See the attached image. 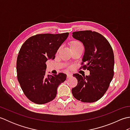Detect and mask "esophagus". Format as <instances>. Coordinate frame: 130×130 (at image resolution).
I'll return each instance as SVG.
<instances>
[{"mask_svg": "<svg viewBox=\"0 0 130 130\" xmlns=\"http://www.w3.org/2000/svg\"><path fill=\"white\" fill-rule=\"evenodd\" d=\"M71 76H72V75H71L70 74H67V79H69L71 78Z\"/></svg>", "mask_w": 130, "mask_h": 130, "instance_id": "1", "label": "esophagus"}]
</instances>
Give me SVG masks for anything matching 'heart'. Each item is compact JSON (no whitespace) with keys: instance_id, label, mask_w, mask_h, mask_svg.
Listing matches in <instances>:
<instances>
[{"instance_id":"b5f03b06","label":"heart","mask_w":130,"mask_h":130,"mask_svg":"<svg viewBox=\"0 0 130 130\" xmlns=\"http://www.w3.org/2000/svg\"><path fill=\"white\" fill-rule=\"evenodd\" d=\"M69 46L70 47V50L78 48L80 47H83L82 43L80 42H79L78 40L71 41L69 43Z\"/></svg>"}]
</instances>
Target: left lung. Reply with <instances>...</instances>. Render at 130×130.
Here are the masks:
<instances>
[{
	"label": "left lung",
	"mask_w": 130,
	"mask_h": 130,
	"mask_svg": "<svg viewBox=\"0 0 130 130\" xmlns=\"http://www.w3.org/2000/svg\"><path fill=\"white\" fill-rule=\"evenodd\" d=\"M73 37L80 41L85 48L82 68L90 75H73L78 84L71 90L74 97L83 102L92 103L100 99L106 92L114 75V54L112 47L103 36L95 31L73 32Z\"/></svg>",
	"instance_id": "8db88e82"
}]
</instances>
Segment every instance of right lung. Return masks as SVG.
I'll list each match as a JSON object with an SVG mask.
<instances>
[{
    "instance_id": "add662e5",
    "label": "right lung",
    "mask_w": 130,
    "mask_h": 130,
    "mask_svg": "<svg viewBox=\"0 0 130 130\" xmlns=\"http://www.w3.org/2000/svg\"><path fill=\"white\" fill-rule=\"evenodd\" d=\"M69 36L38 34L28 38L22 46L17 60V79L24 94L35 103L43 104L56 97L59 85L67 79L65 74L46 75V62L55 54Z\"/></svg>"
}]
</instances>
